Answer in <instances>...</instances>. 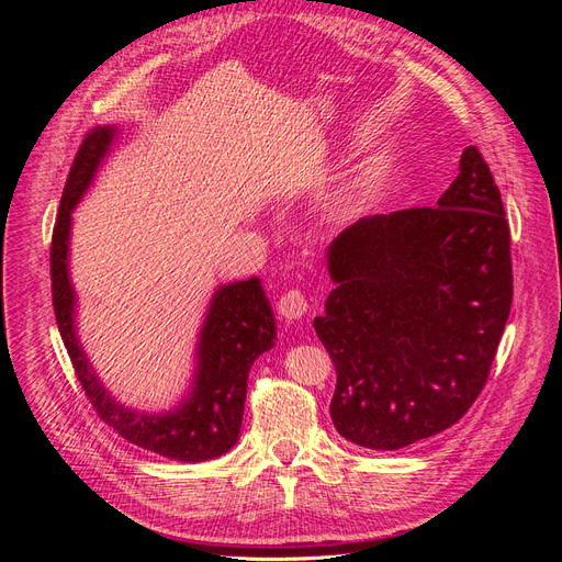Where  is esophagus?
Returning <instances> with one entry per match:
<instances>
[{
    "label": "esophagus",
    "mask_w": 562,
    "mask_h": 562,
    "mask_svg": "<svg viewBox=\"0 0 562 562\" xmlns=\"http://www.w3.org/2000/svg\"><path fill=\"white\" fill-rule=\"evenodd\" d=\"M277 310L283 318L288 321H297L302 318L304 314H307L310 304H307V297H304L302 291H285L279 302H277Z\"/></svg>",
    "instance_id": "obj_1"
}]
</instances>
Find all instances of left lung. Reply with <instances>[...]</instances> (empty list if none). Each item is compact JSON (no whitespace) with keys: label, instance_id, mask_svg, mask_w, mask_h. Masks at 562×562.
Returning a JSON list of instances; mask_svg holds the SVG:
<instances>
[{"label":"left lung","instance_id":"left-lung-1","mask_svg":"<svg viewBox=\"0 0 562 562\" xmlns=\"http://www.w3.org/2000/svg\"><path fill=\"white\" fill-rule=\"evenodd\" d=\"M337 283L314 330L335 363V429L398 450L467 415L514 300L512 232L479 147L436 206L363 217L328 248Z\"/></svg>","mask_w":562,"mask_h":562}]
</instances>
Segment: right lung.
Segmentation results:
<instances>
[{
    "instance_id": "obj_1",
    "label": "right lung",
    "mask_w": 562,
    "mask_h": 562,
    "mask_svg": "<svg viewBox=\"0 0 562 562\" xmlns=\"http://www.w3.org/2000/svg\"><path fill=\"white\" fill-rule=\"evenodd\" d=\"M116 126H98L79 145L67 173L50 239V295L60 337L77 380L105 424L128 443L178 462H206L225 454L239 438L248 370L260 353L274 347L277 323L260 279L220 285L199 333L196 370L190 396L164 415L131 411L100 384L75 330V288L67 274L72 211L114 143Z\"/></svg>"
}]
</instances>
